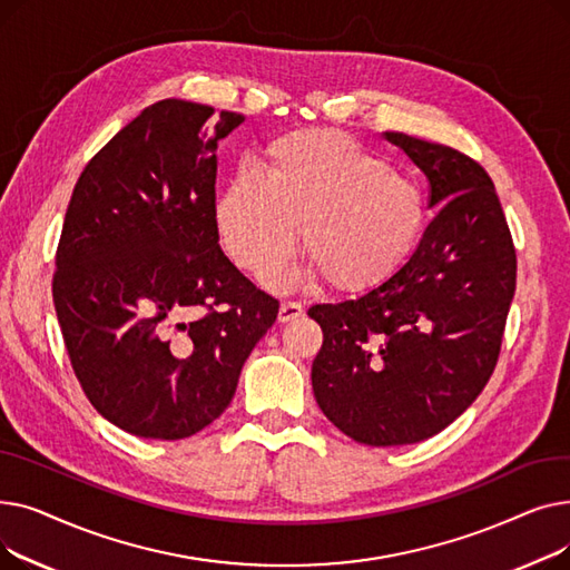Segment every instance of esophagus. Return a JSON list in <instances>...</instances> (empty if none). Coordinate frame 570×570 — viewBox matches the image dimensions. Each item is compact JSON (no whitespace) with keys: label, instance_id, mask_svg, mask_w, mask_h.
<instances>
[{"label":"esophagus","instance_id":"esophagus-1","mask_svg":"<svg viewBox=\"0 0 570 570\" xmlns=\"http://www.w3.org/2000/svg\"><path fill=\"white\" fill-rule=\"evenodd\" d=\"M301 314H303V305H301V303L286 301V303H282V305H279V314H277V318H279L282 323H286V321L297 318Z\"/></svg>","mask_w":570,"mask_h":570}]
</instances>
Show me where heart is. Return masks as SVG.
<instances>
[{
    "instance_id": "b5f03b06",
    "label": "heart",
    "mask_w": 570,
    "mask_h": 570,
    "mask_svg": "<svg viewBox=\"0 0 570 570\" xmlns=\"http://www.w3.org/2000/svg\"><path fill=\"white\" fill-rule=\"evenodd\" d=\"M224 252L247 273L303 249L327 286L361 293L393 277L425 226V196L383 157L337 129L267 145L256 173L233 175L215 200Z\"/></svg>"
}]
</instances>
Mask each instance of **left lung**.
<instances>
[{
  "label": "left lung",
  "instance_id": "left-lung-1",
  "mask_svg": "<svg viewBox=\"0 0 570 570\" xmlns=\"http://www.w3.org/2000/svg\"><path fill=\"white\" fill-rule=\"evenodd\" d=\"M439 213L411 258L355 301L314 305L321 411L357 443L406 445L451 425L490 381L515 295L518 258L494 183L458 149L397 131Z\"/></svg>",
  "mask_w": 570,
  "mask_h": 570
}]
</instances>
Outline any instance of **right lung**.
<instances>
[{"mask_svg":"<svg viewBox=\"0 0 570 570\" xmlns=\"http://www.w3.org/2000/svg\"><path fill=\"white\" fill-rule=\"evenodd\" d=\"M243 115L147 106L80 173L52 301L92 406L129 434L187 439L224 413L279 303L224 256L217 142Z\"/></svg>","mask_w":570,"mask_h":570,"instance_id":"right-lung-1","label":"right lung"}]
</instances>
